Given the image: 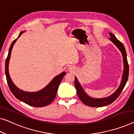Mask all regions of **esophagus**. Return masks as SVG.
<instances>
[{"label": "esophagus", "instance_id": "obj_1", "mask_svg": "<svg viewBox=\"0 0 134 134\" xmlns=\"http://www.w3.org/2000/svg\"><path fill=\"white\" fill-rule=\"evenodd\" d=\"M69 71H73V67H69Z\"/></svg>", "mask_w": 134, "mask_h": 134}]
</instances>
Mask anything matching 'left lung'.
<instances>
[{"label": "left lung", "mask_w": 134, "mask_h": 134, "mask_svg": "<svg viewBox=\"0 0 134 134\" xmlns=\"http://www.w3.org/2000/svg\"><path fill=\"white\" fill-rule=\"evenodd\" d=\"M109 40L118 47V49L122 53V56L123 58V63H124V70H123V73L122 76V79L120 84L118 88L113 94H112L111 96L105 97V98L102 99H94L88 96L82 88L81 84L77 81L76 77H75V87L76 90L77 94L78 96L79 99L81 100L82 102L84 103L85 105L91 107H102L104 106L108 105L113 102L117 99L121 91H123V88L125 86L126 83L127 81L129 76V64L127 60V56L125 48L123 46V43L120 41L119 40L117 39L115 36L112 33H109Z\"/></svg>", "instance_id": "1"}]
</instances>
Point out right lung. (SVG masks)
Returning <instances> with one entry per match:
<instances>
[{
  "label": "right lung",
  "instance_id": "right-lung-1",
  "mask_svg": "<svg viewBox=\"0 0 134 134\" xmlns=\"http://www.w3.org/2000/svg\"><path fill=\"white\" fill-rule=\"evenodd\" d=\"M23 32H21L20 33L18 38L22 34ZM17 38L14 40L12 43L9 49L8 55L5 61V75L10 90L17 99L31 107H43L49 105L55 99L59 85L60 84L63 77L66 75V73L63 72L55 76L46 87L37 92H27L18 88L12 81L8 72V65L11 51Z\"/></svg>",
  "mask_w": 134,
  "mask_h": 134
}]
</instances>
